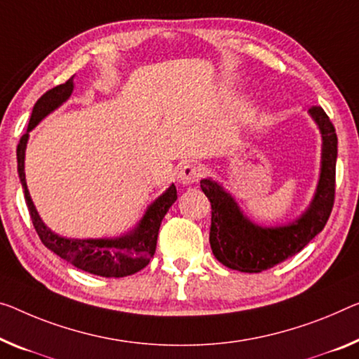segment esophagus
<instances>
[{
    "instance_id": "esophagus-1",
    "label": "esophagus",
    "mask_w": 359,
    "mask_h": 359,
    "mask_svg": "<svg viewBox=\"0 0 359 359\" xmlns=\"http://www.w3.org/2000/svg\"><path fill=\"white\" fill-rule=\"evenodd\" d=\"M202 176V170L196 163H186L184 167H181L178 173V181L183 186H192L196 184Z\"/></svg>"
}]
</instances>
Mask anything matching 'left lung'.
Segmentation results:
<instances>
[{"label":"left lung","mask_w":359,"mask_h":359,"mask_svg":"<svg viewBox=\"0 0 359 359\" xmlns=\"http://www.w3.org/2000/svg\"><path fill=\"white\" fill-rule=\"evenodd\" d=\"M321 133V170L310 205L287 224L262 226L242 212L236 198L212 178L201 181L212 203L210 247L224 266L242 273H262L299 253L326 226L335 194L337 135L321 107L308 109Z\"/></svg>","instance_id":"8db88e82"}]
</instances>
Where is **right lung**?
I'll return each mask as SVG.
<instances>
[{"label": "right lung", "instance_id": "obj_1", "mask_svg": "<svg viewBox=\"0 0 359 359\" xmlns=\"http://www.w3.org/2000/svg\"><path fill=\"white\" fill-rule=\"evenodd\" d=\"M74 91V76L65 83L46 91L35 106H33L29 128L20 137L18 146V173L24 189L25 202L29 207L32 223L38 236L49 250L56 253L86 273L102 276V278H125L146 268L157 247L158 228L168 208L173 205L178 194L175 184L162 192L151 205L133 229L118 237H99V239H74V237L59 236L43 223L33 203L25 181V149L29 142V133L35 126L67 101Z\"/></svg>", "mask_w": 359, "mask_h": 359}]
</instances>
